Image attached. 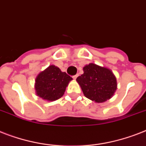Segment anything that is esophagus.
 I'll return each instance as SVG.
<instances>
[{"instance_id":"34e87169","label":"esophagus","mask_w":146,"mask_h":146,"mask_svg":"<svg viewBox=\"0 0 146 146\" xmlns=\"http://www.w3.org/2000/svg\"><path fill=\"white\" fill-rule=\"evenodd\" d=\"M78 77V75H75V76H73V79H76V78Z\"/></svg>"}]
</instances>
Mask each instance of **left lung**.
<instances>
[{
    "mask_svg": "<svg viewBox=\"0 0 146 146\" xmlns=\"http://www.w3.org/2000/svg\"><path fill=\"white\" fill-rule=\"evenodd\" d=\"M84 73L76 79L84 95L96 103L112 98L117 89L116 78L110 69L91 63L83 67Z\"/></svg>",
    "mask_w": 146,
    "mask_h": 146,
    "instance_id": "1",
    "label": "left lung"
}]
</instances>
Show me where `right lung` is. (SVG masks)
Returning <instances> with one entry per match:
<instances>
[{
  "label": "right lung",
  "mask_w": 146,
  "mask_h": 146,
  "mask_svg": "<svg viewBox=\"0 0 146 146\" xmlns=\"http://www.w3.org/2000/svg\"><path fill=\"white\" fill-rule=\"evenodd\" d=\"M72 77L54 65H50L38 74L35 80L37 96L43 100L54 101L61 98Z\"/></svg>",
  "instance_id": "1"
}]
</instances>
